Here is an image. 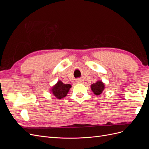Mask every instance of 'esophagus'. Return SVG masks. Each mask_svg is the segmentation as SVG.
I'll return each mask as SVG.
<instances>
[{
  "mask_svg": "<svg viewBox=\"0 0 149 149\" xmlns=\"http://www.w3.org/2000/svg\"><path fill=\"white\" fill-rule=\"evenodd\" d=\"M83 82V80L81 79H78L76 80V83H81Z\"/></svg>",
  "mask_w": 149,
  "mask_h": 149,
  "instance_id": "esophagus-1",
  "label": "esophagus"
}]
</instances>
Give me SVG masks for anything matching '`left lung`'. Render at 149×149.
I'll return each instance as SVG.
<instances>
[{
	"instance_id": "8db88e82",
	"label": "left lung",
	"mask_w": 149,
	"mask_h": 149,
	"mask_svg": "<svg viewBox=\"0 0 149 149\" xmlns=\"http://www.w3.org/2000/svg\"><path fill=\"white\" fill-rule=\"evenodd\" d=\"M91 88L94 94L98 96L104 91V89L105 88V85L101 81H97L96 83L91 84Z\"/></svg>"
}]
</instances>
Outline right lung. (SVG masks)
<instances>
[{
	"label": "right lung",
	"instance_id": "obj_1",
	"mask_svg": "<svg viewBox=\"0 0 149 149\" xmlns=\"http://www.w3.org/2000/svg\"><path fill=\"white\" fill-rule=\"evenodd\" d=\"M71 87L70 84H64L61 81H58L51 89L50 91L57 99H62L65 97Z\"/></svg>",
	"mask_w": 149,
	"mask_h": 149
}]
</instances>
